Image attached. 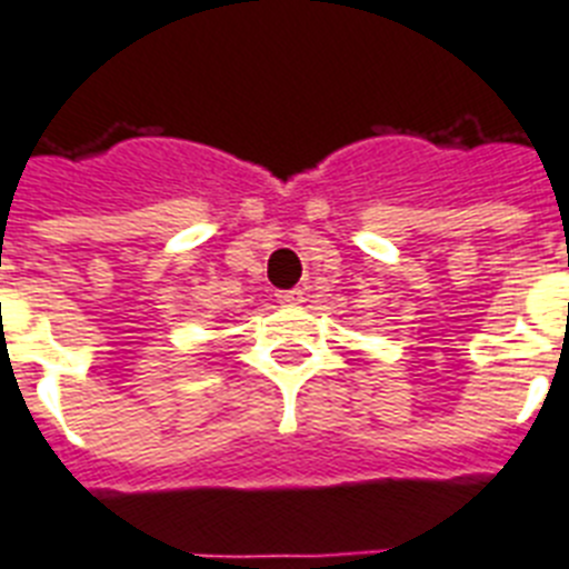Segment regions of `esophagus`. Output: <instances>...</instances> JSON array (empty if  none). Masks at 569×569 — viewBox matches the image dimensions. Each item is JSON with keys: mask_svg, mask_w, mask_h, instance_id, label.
<instances>
[{"mask_svg": "<svg viewBox=\"0 0 569 569\" xmlns=\"http://www.w3.org/2000/svg\"><path fill=\"white\" fill-rule=\"evenodd\" d=\"M277 300H280L283 307H298L300 300H303V292H300V289H286V292H277Z\"/></svg>", "mask_w": 569, "mask_h": 569, "instance_id": "obj_1", "label": "esophagus"}]
</instances>
